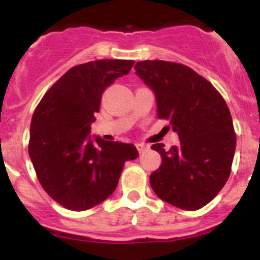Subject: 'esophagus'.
Returning a JSON list of instances; mask_svg holds the SVG:
<instances>
[{
	"mask_svg": "<svg viewBox=\"0 0 260 260\" xmlns=\"http://www.w3.org/2000/svg\"><path fill=\"white\" fill-rule=\"evenodd\" d=\"M137 148H138V151L142 153V152H146V151L150 150V146L146 143H137Z\"/></svg>",
	"mask_w": 260,
	"mask_h": 260,
	"instance_id": "1",
	"label": "esophagus"
}]
</instances>
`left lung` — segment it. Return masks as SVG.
<instances>
[{"mask_svg": "<svg viewBox=\"0 0 260 260\" xmlns=\"http://www.w3.org/2000/svg\"><path fill=\"white\" fill-rule=\"evenodd\" d=\"M135 74L155 93L158 118L169 119L180 144L151 148L161 165L150 183L161 201L181 210L195 211L210 203L231 174L236 134L229 108L217 89L181 63L139 61Z\"/></svg>", "mask_w": 260, "mask_h": 260, "instance_id": "1", "label": "left lung"}]
</instances>
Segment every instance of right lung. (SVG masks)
<instances>
[{
	"label": "right lung",
	"instance_id": "right-lung-1",
	"mask_svg": "<svg viewBox=\"0 0 260 260\" xmlns=\"http://www.w3.org/2000/svg\"><path fill=\"white\" fill-rule=\"evenodd\" d=\"M134 61L98 59L66 71L32 116L28 153L43 189L71 211L92 208L113 194L134 144L91 137L102 95Z\"/></svg>",
	"mask_w": 260,
	"mask_h": 260
}]
</instances>
